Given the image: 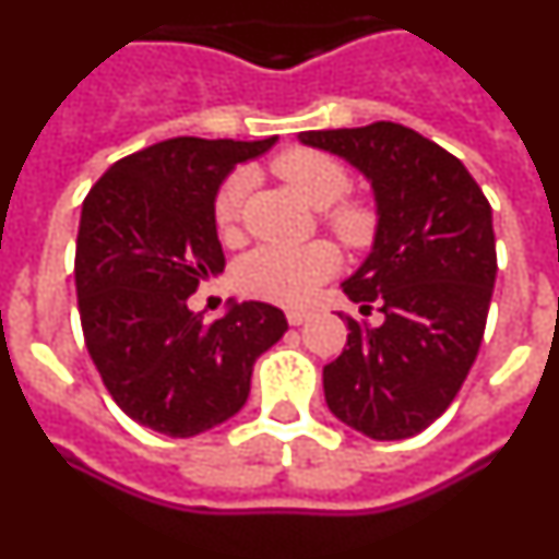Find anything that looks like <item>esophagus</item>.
<instances>
[{"label": "esophagus", "mask_w": 559, "mask_h": 559, "mask_svg": "<svg viewBox=\"0 0 559 559\" xmlns=\"http://www.w3.org/2000/svg\"><path fill=\"white\" fill-rule=\"evenodd\" d=\"M288 322L294 324V328H299V324H305L310 319V310H299V308H294V310H288Z\"/></svg>", "instance_id": "esophagus-1"}]
</instances>
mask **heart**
Masks as SVG:
<instances>
[{
	"mask_svg": "<svg viewBox=\"0 0 559 559\" xmlns=\"http://www.w3.org/2000/svg\"><path fill=\"white\" fill-rule=\"evenodd\" d=\"M274 173L302 201L316 210H328L324 215L330 229L347 246H367L374 235V212L360 201H341L349 190V173L338 159L328 153L294 147L274 159ZM246 195V176L235 173L215 192L212 201V221L226 243L235 240L240 204ZM338 265V251L324 240L305 246H260L240 257L235 265V285L246 296L280 305L308 302L316 288L328 280Z\"/></svg>",
	"mask_w": 559,
	"mask_h": 559,
	"instance_id": "heart-1",
	"label": "heart"
}]
</instances>
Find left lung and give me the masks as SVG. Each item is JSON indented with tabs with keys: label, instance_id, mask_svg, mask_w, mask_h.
I'll list each match as a JSON object with an SVG mask.
<instances>
[{
	"label": "left lung",
	"instance_id": "left-lung-1",
	"mask_svg": "<svg viewBox=\"0 0 559 559\" xmlns=\"http://www.w3.org/2000/svg\"><path fill=\"white\" fill-rule=\"evenodd\" d=\"M299 142L349 162L378 212L372 249L341 288L364 316L378 305L383 322L347 316L324 400L364 437H414L451 406L481 347L498 274L492 210L456 156L397 122Z\"/></svg>",
	"mask_w": 559,
	"mask_h": 559
}]
</instances>
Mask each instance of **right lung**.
I'll list each match as a JSON object with an SVG mask.
<instances>
[{
  "mask_svg": "<svg viewBox=\"0 0 559 559\" xmlns=\"http://www.w3.org/2000/svg\"><path fill=\"white\" fill-rule=\"evenodd\" d=\"M257 142L176 136L114 162L81 210L75 288L86 349L114 403L165 437H195L249 400L254 360L283 338L285 313L231 302L192 313L201 283L226 265L212 201Z\"/></svg>",
  "mask_w": 559,
  "mask_h": 559,
  "instance_id": "right-lung-1",
  "label": "right lung"
}]
</instances>
